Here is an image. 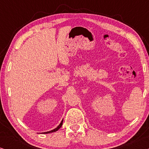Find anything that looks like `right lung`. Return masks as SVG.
I'll return each instance as SVG.
<instances>
[{"instance_id": "right-lung-1", "label": "right lung", "mask_w": 149, "mask_h": 149, "mask_svg": "<svg viewBox=\"0 0 149 149\" xmlns=\"http://www.w3.org/2000/svg\"><path fill=\"white\" fill-rule=\"evenodd\" d=\"M62 123H63V120L62 121H61V123H60V125H59L58 127H57L56 128H55L54 130H51V131H49V132H44L43 134H49V133H52V132H56V131H58V130L60 129V128L62 127Z\"/></svg>"}]
</instances>
